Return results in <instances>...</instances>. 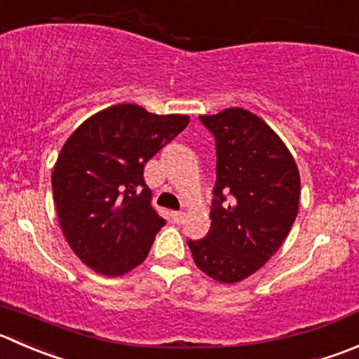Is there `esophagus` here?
I'll use <instances>...</instances> for the list:
<instances>
[{
  "mask_svg": "<svg viewBox=\"0 0 359 359\" xmlns=\"http://www.w3.org/2000/svg\"><path fill=\"white\" fill-rule=\"evenodd\" d=\"M172 217L177 224H180V222L186 221V214H184V212H172Z\"/></svg>",
  "mask_w": 359,
  "mask_h": 359,
  "instance_id": "1",
  "label": "esophagus"
}]
</instances>
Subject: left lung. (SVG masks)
Here are the masks:
<instances>
[{"mask_svg":"<svg viewBox=\"0 0 359 359\" xmlns=\"http://www.w3.org/2000/svg\"><path fill=\"white\" fill-rule=\"evenodd\" d=\"M200 119L215 138L217 180L210 231L187 245L201 272L236 284L286 240L300 205V172L279 135L249 110L235 107Z\"/></svg>","mask_w":359,"mask_h":359,"instance_id":"1","label":"left lung"}]
</instances>
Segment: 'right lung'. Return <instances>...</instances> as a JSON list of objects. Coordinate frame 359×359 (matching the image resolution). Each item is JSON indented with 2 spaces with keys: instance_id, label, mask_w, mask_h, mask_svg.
Masks as SVG:
<instances>
[{
  "instance_id": "right-lung-1",
  "label": "right lung",
  "mask_w": 359,
  "mask_h": 359,
  "mask_svg": "<svg viewBox=\"0 0 359 359\" xmlns=\"http://www.w3.org/2000/svg\"><path fill=\"white\" fill-rule=\"evenodd\" d=\"M187 124L182 114L119 103L83 121L65 142L52 170L59 226L96 273L121 277L147 257L165 219L151 203L145 163Z\"/></svg>"
}]
</instances>
